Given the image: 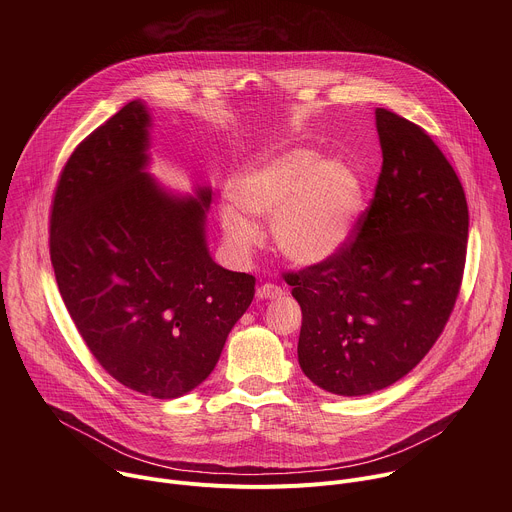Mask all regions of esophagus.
Returning <instances> with one entry per match:
<instances>
[{
	"instance_id": "34e87169",
	"label": "esophagus",
	"mask_w": 512,
	"mask_h": 512,
	"mask_svg": "<svg viewBox=\"0 0 512 512\" xmlns=\"http://www.w3.org/2000/svg\"><path fill=\"white\" fill-rule=\"evenodd\" d=\"M283 296H285V291L279 285H273V283H263L257 289V298L259 300H279Z\"/></svg>"
}]
</instances>
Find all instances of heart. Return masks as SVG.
Segmentation results:
<instances>
[{
    "instance_id": "b5f03b06",
    "label": "heart",
    "mask_w": 512,
    "mask_h": 512,
    "mask_svg": "<svg viewBox=\"0 0 512 512\" xmlns=\"http://www.w3.org/2000/svg\"><path fill=\"white\" fill-rule=\"evenodd\" d=\"M233 202L218 208L231 249L249 255L259 243L251 221H269L275 249L310 267L338 255L352 239L367 202L360 172L344 160H322L312 148H287L247 162L229 182Z\"/></svg>"
}]
</instances>
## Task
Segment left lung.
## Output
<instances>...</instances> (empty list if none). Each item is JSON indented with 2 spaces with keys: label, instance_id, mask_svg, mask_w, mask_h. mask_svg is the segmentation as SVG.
<instances>
[{
  "label": "left lung",
  "instance_id": "obj_1",
  "mask_svg": "<svg viewBox=\"0 0 512 512\" xmlns=\"http://www.w3.org/2000/svg\"><path fill=\"white\" fill-rule=\"evenodd\" d=\"M383 168L356 241L287 273L302 308L298 360L320 389L360 397L413 371L458 298L468 243L464 188L431 137L375 111Z\"/></svg>",
  "mask_w": 512,
  "mask_h": 512
}]
</instances>
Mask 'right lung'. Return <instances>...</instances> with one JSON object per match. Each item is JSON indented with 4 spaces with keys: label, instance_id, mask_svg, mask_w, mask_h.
Instances as JSON below:
<instances>
[{
    "label": "right lung",
    "instance_id": "right-lung-1",
    "mask_svg": "<svg viewBox=\"0 0 512 512\" xmlns=\"http://www.w3.org/2000/svg\"><path fill=\"white\" fill-rule=\"evenodd\" d=\"M152 113L129 101L70 156L52 204L64 306L101 367L156 399L194 391L255 296V277L206 243L210 188L178 194L150 172Z\"/></svg>",
    "mask_w": 512,
    "mask_h": 512
}]
</instances>
